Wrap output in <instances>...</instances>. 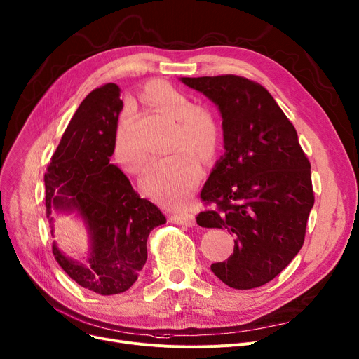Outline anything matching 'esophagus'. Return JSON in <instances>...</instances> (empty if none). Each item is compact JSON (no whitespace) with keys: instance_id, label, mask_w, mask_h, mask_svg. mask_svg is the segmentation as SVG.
<instances>
[{"instance_id":"obj_1","label":"esophagus","mask_w":359,"mask_h":359,"mask_svg":"<svg viewBox=\"0 0 359 359\" xmlns=\"http://www.w3.org/2000/svg\"><path fill=\"white\" fill-rule=\"evenodd\" d=\"M170 221L175 224L186 225V227H194L195 225V215L191 211H176L170 215Z\"/></svg>"}]
</instances>
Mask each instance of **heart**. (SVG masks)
<instances>
[{
	"mask_svg": "<svg viewBox=\"0 0 359 359\" xmlns=\"http://www.w3.org/2000/svg\"><path fill=\"white\" fill-rule=\"evenodd\" d=\"M142 99L173 121L168 147L176 148L148 165L142 186L160 202L182 203L202 177V167L195 154L210 160L217 153L221 144L219 123L211 110L192 106L191 99L172 84L149 83L142 91ZM126 126L128 121L122 119L113 151L123 168L130 173H140L148 157L142 149L129 142Z\"/></svg>",
	"mask_w": 359,
	"mask_h": 359,
	"instance_id": "b5f03b06",
	"label": "heart"
}]
</instances>
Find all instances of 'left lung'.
I'll return each instance as SVG.
<instances>
[{"label":"left lung","instance_id":"obj_1","mask_svg":"<svg viewBox=\"0 0 359 359\" xmlns=\"http://www.w3.org/2000/svg\"><path fill=\"white\" fill-rule=\"evenodd\" d=\"M222 115L225 154L201 191L196 222L227 229L234 252L211 271L236 290L268 284L303 248L314 205L310 161L294 125L262 84L240 75L183 77Z\"/></svg>","mask_w":359,"mask_h":359}]
</instances>
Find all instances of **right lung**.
I'll return each mask as SVG.
<instances>
[{
  "label": "right lung",
  "instance_id": "1",
  "mask_svg": "<svg viewBox=\"0 0 359 359\" xmlns=\"http://www.w3.org/2000/svg\"><path fill=\"white\" fill-rule=\"evenodd\" d=\"M113 83L94 88L69 121L45 173V206L77 210L91 237L84 266L52 246L67 275L100 295L129 290L147 262L149 233L165 222L157 206L134 191L121 168L110 164L123 103Z\"/></svg>",
  "mask_w": 359,
  "mask_h": 359
}]
</instances>
